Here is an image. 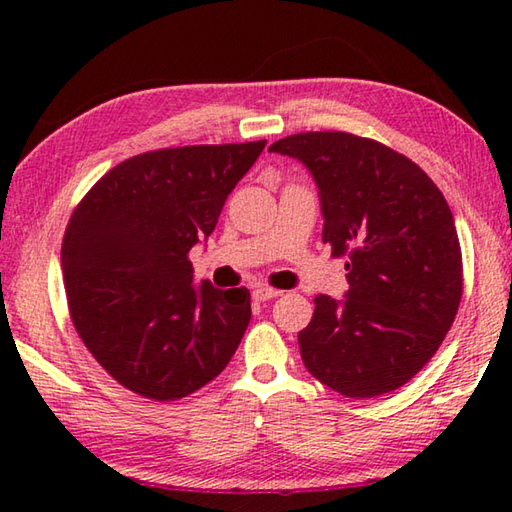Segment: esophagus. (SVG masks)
I'll return each instance as SVG.
<instances>
[{
    "instance_id": "obj_1",
    "label": "esophagus",
    "mask_w": 512,
    "mask_h": 512,
    "mask_svg": "<svg viewBox=\"0 0 512 512\" xmlns=\"http://www.w3.org/2000/svg\"><path fill=\"white\" fill-rule=\"evenodd\" d=\"M280 293H282V291L271 289V287H255V289H253V298H255L257 302H264V300L277 298V296H280Z\"/></svg>"
}]
</instances>
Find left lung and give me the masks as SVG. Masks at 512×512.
<instances>
[{
    "mask_svg": "<svg viewBox=\"0 0 512 512\" xmlns=\"http://www.w3.org/2000/svg\"><path fill=\"white\" fill-rule=\"evenodd\" d=\"M314 176L323 241L348 257L343 300L316 296L298 334L320 384L363 400L391 393L427 366L463 296L454 216L406 155L352 133H298L271 144Z\"/></svg>",
    "mask_w": 512,
    "mask_h": 512,
    "instance_id": "1",
    "label": "left lung"
}]
</instances>
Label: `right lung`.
Wrapping results in <instances>:
<instances>
[{
	"mask_svg": "<svg viewBox=\"0 0 512 512\" xmlns=\"http://www.w3.org/2000/svg\"><path fill=\"white\" fill-rule=\"evenodd\" d=\"M266 140L160 149L97 180L67 223L60 266L72 323L121 386L155 402L221 375L250 323V293L194 284L189 250Z\"/></svg>",
	"mask_w": 512,
	"mask_h": 512,
	"instance_id": "add662e5",
	"label": "right lung"
}]
</instances>
